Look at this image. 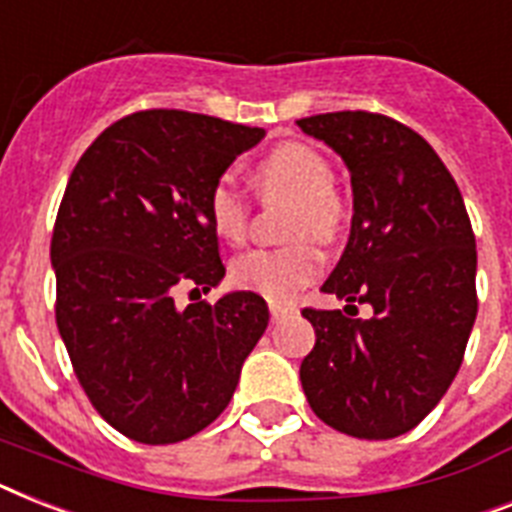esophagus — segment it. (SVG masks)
Listing matches in <instances>:
<instances>
[{
  "instance_id": "34e87169",
  "label": "esophagus",
  "mask_w": 512,
  "mask_h": 512,
  "mask_svg": "<svg viewBox=\"0 0 512 512\" xmlns=\"http://www.w3.org/2000/svg\"><path fill=\"white\" fill-rule=\"evenodd\" d=\"M292 313H294V307L270 302V318H273V321H281V318H286V315H292Z\"/></svg>"
}]
</instances>
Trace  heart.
<instances>
[{
  "label": "heart",
  "instance_id": "heart-1",
  "mask_svg": "<svg viewBox=\"0 0 512 512\" xmlns=\"http://www.w3.org/2000/svg\"><path fill=\"white\" fill-rule=\"evenodd\" d=\"M257 189L263 199H292L286 234L313 236L334 242L347 223V205L334 186V170L318 149L286 141L270 149L255 168ZM247 194L231 176H220L207 197V218L215 234L236 244L247 236ZM321 270V252L310 239L276 249H249L231 265V278L239 289L255 292L270 302H289Z\"/></svg>",
  "mask_w": 512,
  "mask_h": 512
}]
</instances>
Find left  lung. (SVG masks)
Here are the masks:
<instances>
[{
    "mask_svg": "<svg viewBox=\"0 0 512 512\" xmlns=\"http://www.w3.org/2000/svg\"><path fill=\"white\" fill-rule=\"evenodd\" d=\"M297 126L342 155L355 197L350 242L323 292L373 307L368 321L302 310L315 328L302 389L331 429L394 439L434 410L463 363L479 310L471 218L429 141L400 120L344 110Z\"/></svg>",
    "mask_w": 512,
    "mask_h": 512,
    "instance_id": "obj_1",
    "label": "left lung"
}]
</instances>
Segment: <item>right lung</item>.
I'll return each instance as SVG.
<instances>
[{
  "label": "right lung",
  "mask_w": 512,
  "mask_h": 512,
  "mask_svg": "<svg viewBox=\"0 0 512 512\" xmlns=\"http://www.w3.org/2000/svg\"><path fill=\"white\" fill-rule=\"evenodd\" d=\"M263 128L141 110L94 139L52 231L57 328L83 392L112 429L173 444L210 426L268 328L255 292L176 307L226 276L207 197Z\"/></svg>",
  "instance_id": "1"
}]
</instances>
